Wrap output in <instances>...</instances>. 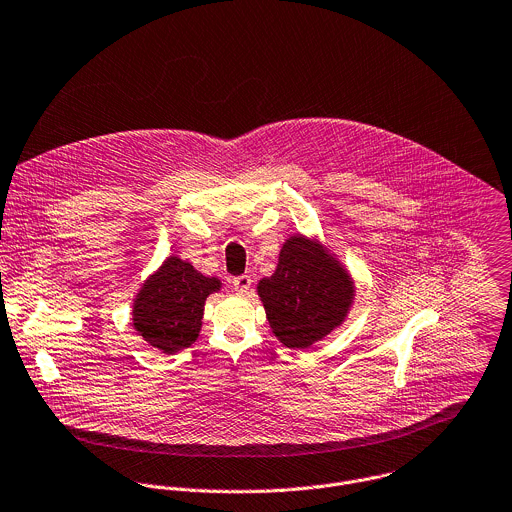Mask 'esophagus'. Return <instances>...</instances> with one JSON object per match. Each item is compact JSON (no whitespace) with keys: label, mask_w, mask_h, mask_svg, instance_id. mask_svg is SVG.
I'll return each mask as SVG.
<instances>
[{"label":"esophagus","mask_w":512,"mask_h":512,"mask_svg":"<svg viewBox=\"0 0 512 512\" xmlns=\"http://www.w3.org/2000/svg\"><path fill=\"white\" fill-rule=\"evenodd\" d=\"M231 283H233V289H235L239 295H243V293H247L249 287H251V277H249V275H239V277H235Z\"/></svg>","instance_id":"obj_1"}]
</instances>
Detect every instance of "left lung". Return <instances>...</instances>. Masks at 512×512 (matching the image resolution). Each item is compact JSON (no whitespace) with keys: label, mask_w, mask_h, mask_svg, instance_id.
Masks as SVG:
<instances>
[{"label":"left lung","mask_w":512,"mask_h":512,"mask_svg":"<svg viewBox=\"0 0 512 512\" xmlns=\"http://www.w3.org/2000/svg\"><path fill=\"white\" fill-rule=\"evenodd\" d=\"M273 335L289 349H307L347 317L355 285L347 269L317 241L293 235L277 269L257 285Z\"/></svg>","instance_id":"1"}]
</instances>
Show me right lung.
I'll return each instance as SVG.
<instances>
[{"mask_svg":"<svg viewBox=\"0 0 512 512\" xmlns=\"http://www.w3.org/2000/svg\"><path fill=\"white\" fill-rule=\"evenodd\" d=\"M219 289L217 277H205L191 263L171 255L135 295L133 327L165 355L187 349L199 337L205 299Z\"/></svg>","mask_w":512,"mask_h":512,"instance_id":"right-lung-1","label":"right lung"}]
</instances>
